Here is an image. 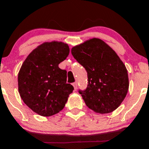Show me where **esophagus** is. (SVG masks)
<instances>
[{
	"mask_svg": "<svg viewBox=\"0 0 149 149\" xmlns=\"http://www.w3.org/2000/svg\"><path fill=\"white\" fill-rule=\"evenodd\" d=\"M73 87H74V90H76V89H77V86H78L77 82H74V83L73 84Z\"/></svg>",
	"mask_w": 149,
	"mask_h": 149,
	"instance_id": "34e87169",
	"label": "esophagus"
}]
</instances>
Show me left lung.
I'll return each mask as SVG.
<instances>
[{
  "label": "left lung",
  "instance_id": "obj_1",
  "mask_svg": "<svg viewBox=\"0 0 149 149\" xmlns=\"http://www.w3.org/2000/svg\"><path fill=\"white\" fill-rule=\"evenodd\" d=\"M71 54L87 72V87L79 90L86 106L99 113L116 110L129 88L127 70L119 56L99 38L73 47Z\"/></svg>",
  "mask_w": 149,
  "mask_h": 149
}]
</instances>
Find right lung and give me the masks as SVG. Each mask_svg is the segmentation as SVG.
<instances>
[{"label": "right lung", "mask_w": 149, "mask_h": 149, "mask_svg": "<svg viewBox=\"0 0 149 149\" xmlns=\"http://www.w3.org/2000/svg\"><path fill=\"white\" fill-rule=\"evenodd\" d=\"M68 44L46 42L26 58L18 74V89L23 102L36 113L50 116L63 109L73 86L66 83L67 71L59 64L68 56Z\"/></svg>", "instance_id": "obj_1"}]
</instances>
